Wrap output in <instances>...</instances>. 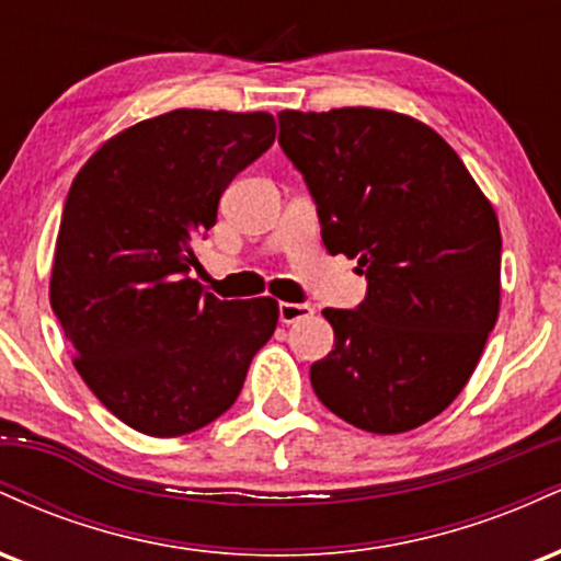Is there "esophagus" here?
<instances>
[{"label": "esophagus", "instance_id": "esophagus-1", "mask_svg": "<svg viewBox=\"0 0 561 561\" xmlns=\"http://www.w3.org/2000/svg\"><path fill=\"white\" fill-rule=\"evenodd\" d=\"M308 317H313V308L308 302H279L282 324H295V321H302Z\"/></svg>", "mask_w": 561, "mask_h": 561}]
</instances>
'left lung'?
I'll list each match as a JSON object with an SVG mask.
<instances>
[{"instance_id":"obj_1","label":"left lung","mask_w":561,"mask_h":561,"mask_svg":"<svg viewBox=\"0 0 561 561\" xmlns=\"http://www.w3.org/2000/svg\"><path fill=\"white\" fill-rule=\"evenodd\" d=\"M276 118L324 248L366 274L353 311L324 308L334 347L311 366L313 392L366 433L420 427L459 396L499 319V218L448 141L409 115Z\"/></svg>"}]
</instances>
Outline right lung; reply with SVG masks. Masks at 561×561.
Returning a JSON list of instances; mask_svg holds the SVG:
<instances>
[{
  "label": "right lung",
  "instance_id": "add662e5",
  "mask_svg": "<svg viewBox=\"0 0 561 561\" xmlns=\"http://www.w3.org/2000/svg\"><path fill=\"white\" fill-rule=\"evenodd\" d=\"M274 137L268 113L171 111L105 141L70 184L49 302L83 382L137 433L218 420L276 330V300H218L190 276L224 190Z\"/></svg>",
  "mask_w": 561,
  "mask_h": 561
}]
</instances>
